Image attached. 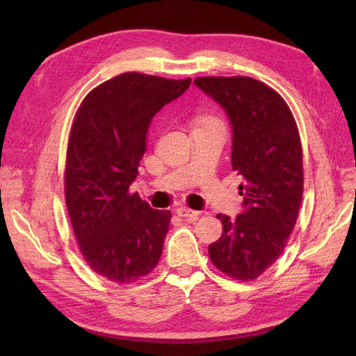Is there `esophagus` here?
<instances>
[{
    "label": "esophagus",
    "mask_w": 356,
    "mask_h": 356,
    "mask_svg": "<svg viewBox=\"0 0 356 356\" xmlns=\"http://www.w3.org/2000/svg\"><path fill=\"white\" fill-rule=\"evenodd\" d=\"M176 213L179 217H184L186 218V220H195L200 216L199 211H194V209H190V208H185V207H180L176 209Z\"/></svg>",
    "instance_id": "obj_1"
}]
</instances>
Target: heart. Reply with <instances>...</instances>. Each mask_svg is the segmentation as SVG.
<instances>
[{"label": "heart", "mask_w": 356, "mask_h": 356, "mask_svg": "<svg viewBox=\"0 0 356 356\" xmlns=\"http://www.w3.org/2000/svg\"><path fill=\"white\" fill-rule=\"evenodd\" d=\"M213 122H217V120L213 119V118H200L199 119V127L207 125V124H213Z\"/></svg>", "instance_id": "heart-1"}]
</instances>
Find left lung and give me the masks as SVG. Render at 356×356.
Returning <instances> with one entry per match:
<instances>
[{"label": "left lung", "mask_w": 356, "mask_h": 356, "mask_svg": "<svg viewBox=\"0 0 356 356\" xmlns=\"http://www.w3.org/2000/svg\"><path fill=\"white\" fill-rule=\"evenodd\" d=\"M195 87L220 105L232 127V170L243 177V211L218 214L222 237L208 246L214 266L241 282L274 264L297 222L303 151L297 124L275 90L248 76H203Z\"/></svg>", "instance_id": "obj_1"}]
</instances>
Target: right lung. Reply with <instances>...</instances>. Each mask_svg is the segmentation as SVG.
Returning <instances> with one entry per match:
<instances>
[{
    "label": "right lung",
    "mask_w": 356,
    "mask_h": 356,
    "mask_svg": "<svg viewBox=\"0 0 356 356\" xmlns=\"http://www.w3.org/2000/svg\"><path fill=\"white\" fill-rule=\"evenodd\" d=\"M191 79L122 73L90 92L74 116L65 162V205L79 249L96 274L131 283L156 268L171 213L149 208L130 185L151 119Z\"/></svg>",
    "instance_id": "right-lung-1"
}]
</instances>
